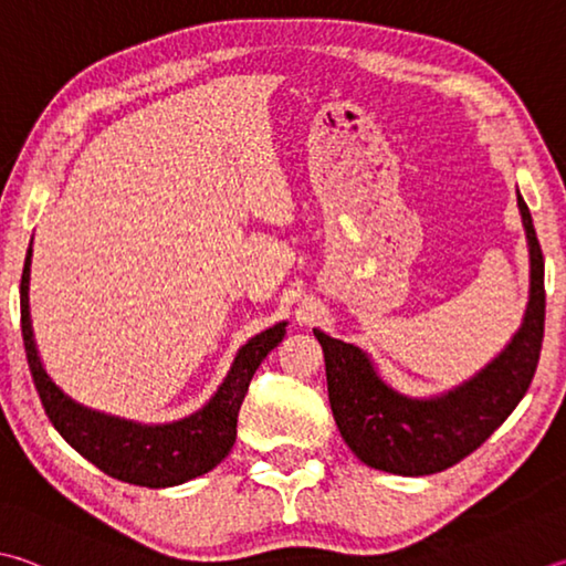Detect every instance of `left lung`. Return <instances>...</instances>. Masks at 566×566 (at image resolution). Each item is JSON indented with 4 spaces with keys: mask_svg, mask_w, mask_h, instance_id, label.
Masks as SVG:
<instances>
[{
    "mask_svg": "<svg viewBox=\"0 0 566 566\" xmlns=\"http://www.w3.org/2000/svg\"><path fill=\"white\" fill-rule=\"evenodd\" d=\"M517 208L530 250V302L507 346L475 376L443 394L410 396L390 386L371 354L314 328L324 348L328 403L338 433L368 468L418 478L453 468L478 450L525 398L544 336V260L527 202Z\"/></svg>",
    "mask_w": 566,
    "mask_h": 566,
    "instance_id": "obj_1",
    "label": "left lung"
}]
</instances>
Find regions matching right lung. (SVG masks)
Segmentation results:
<instances>
[{"label":"right lung","mask_w":566,"mask_h":566,"mask_svg":"<svg viewBox=\"0 0 566 566\" xmlns=\"http://www.w3.org/2000/svg\"><path fill=\"white\" fill-rule=\"evenodd\" d=\"M29 272H32V244L27 250L22 286H19L27 361L49 420L76 453L94 462L106 475L143 488L182 485L228 458L238 438V413L244 394L264 356L284 338L286 322L264 328L240 346L224 381L195 413L170 423H140L78 403L46 374L34 342L32 314H29V276H32Z\"/></svg>","instance_id":"right-lung-1"}]
</instances>
